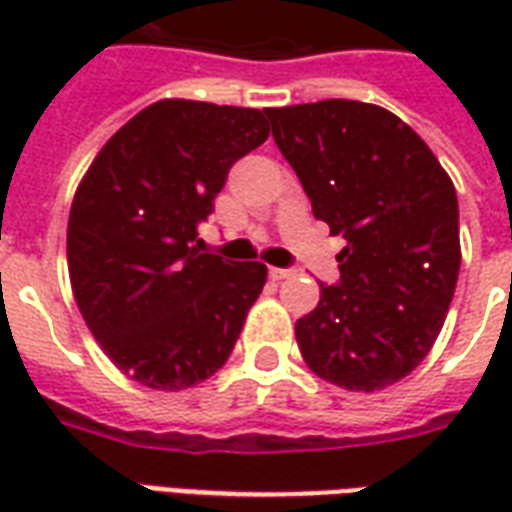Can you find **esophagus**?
Wrapping results in <instances>:
<instances>
[{"instance_id": "34e87169", "label": "esophagus", "mask_w": 512, "mask_h": 512, "mask_svg": "<svg viewBox=\"0 0 512 512\" xmlns=\"http://www.w3.org/2000/svg\"><path fill=\"white\" fill-rule=\"evenodd\" d=\"M268 277L271 279H288V277H293V271H290V268H268Z\"/></svg>"}]
</instances>
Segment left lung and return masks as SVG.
I'll return each instance as SVG.
<instances>
[{"instance_id": "8db88e82", "label": "left lung", "mask_w": 512, "mask_h": 512, "mask_svg": "<svg viewBox=\"0 0 512 512\" xmlns=\"http://www.w3.org/2000/svg\"><path fill=\"white\" fill-rule=\"evenodd\" d=\"M315 219L343 235L340 282L296 321L312 373L351 392L406 378L430 354L458 268V197L422 136L384 106L329 98L266 109Z\"/></svg>"}]
</instances>
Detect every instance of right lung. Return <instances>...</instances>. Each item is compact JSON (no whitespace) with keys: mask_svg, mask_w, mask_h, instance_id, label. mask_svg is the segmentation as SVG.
Instances as JSON below:
<instances>
[{"mask_svg":"<svg viewBox=\"0 0 512 512\" xmlns=\"http://www.w3.org/2000/svg\"><path fill=\"white\" fill-rule=\"evenodd\" d=\"M268 131L260 109L164 98L131 117L84 172L68 216L73 299L136 384L180 392L233 354L268 268L194 241L230 167Z\"/></svg>","mask_w":512,"mask_h":512,"instance_id":"obj_1","label":"right lung"}]
</instances>
